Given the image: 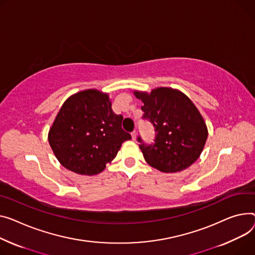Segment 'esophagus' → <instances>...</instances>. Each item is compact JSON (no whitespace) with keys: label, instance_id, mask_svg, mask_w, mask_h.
I'll return each instance as SVG.
<instances>
[{"label":"esophagus","instance_id":"obj_1","mask_svg":"<svg viewBox=\"0 0 255 255\" xmlns=\"http://www.w3.org/2000/svg\"><path fill=\"white\" fill-rule=\"evenodd\" d=\"M131 136H132V139H133V140L136 139V131H132V132H131Z\"/></svg>","mask_w":255,"mask_h":255}]
</instances>
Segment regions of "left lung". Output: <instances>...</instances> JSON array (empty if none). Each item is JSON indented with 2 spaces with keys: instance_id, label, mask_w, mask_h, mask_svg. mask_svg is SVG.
I'll return each mask as SVG.
<instances>
[{
  "instance_id": "obj_1",
  "label": "left lung",
  "mask_w": 255,
  "mask_h": 255,
  "mask_svg": "<svg viewBox=\"0 0 255 255\" xmlns=\"http://www.w3.org/2000/svg\"><path fill=\"white\" fill-rule=\"evenodd\" d=\"M134 94L143 103L142 119L155 129L154 142L147 144L137 137L145 161L165 173L190 167L201 155L208 136L206 124L192 100L171 88Z\"/></svg>"
}]
</instances>
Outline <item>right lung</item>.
Returning <instances> with one entry per match:
<instances>
[{"mask_svg":"<svg viewBox=\"0 0 255 255\" xmlns=\"http://www.w3.org/2000/svg\"><path fill=\"white\" fill-rule=\"evenodd\" d=\"M108 94L85 90L66 99L48 139L63 167L78 174L95 175L106 168L131 135L122 129Z\"/></svg>","mask_w":255,"mask_h":255,"instance_id":"obj_1","label":"right lung"}]
</instances>
